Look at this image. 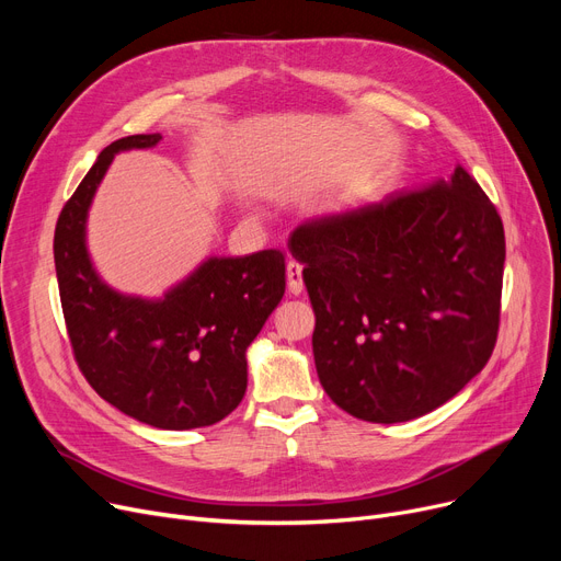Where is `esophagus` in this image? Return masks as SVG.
<instances>
[{
	"mask_svg": "<svg viewBox=\"0 0 561 561\" xmlns=\"http://www.w3.org/2000/svg\"><path fill=\"white\" fill-rule=\"evenodd\" d=\"M286 279H288V290L290 293H302V288H305V279H302V265L296 261V259H290L288 263H286Z\"/></svg>",
	"mask_w": 561,
	"mask_h": 561,
	"instance_id": "obj_1",
	"label": "esophagus"
}]
</instances>
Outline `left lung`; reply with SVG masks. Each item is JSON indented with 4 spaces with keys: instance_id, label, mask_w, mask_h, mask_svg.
Returning a JSON list of instances; mask_svg holds the SVG:
<instances>
[{
    "instance_id": "8db88e82",
    "label": "left lung",
    "mask_w": 561,
    "mask_h": 561,
    "mask_svg": "<svg viewBox=\"0 0 561 561\" xmlns=\"http://www.w3.org/2000/svg\"><path fill=\"white\" fill-rule=\"evenodd\" d=\"M288 250L305 263L320 385L350 416L419 419L486 366L505 229L463 165L448 182L305 222Z\"/></svg>"
}]
</instances>
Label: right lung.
<instances>
[{"mask_svg": "<svg viewBox=\"0 0 561 561\" xmlns=\"http://www.w3.org/2000/svg\"><path fill=\"white\" fill-rule=\"evenodd\" d=\"M159 134L113 140L66 202L54 265L75 362L100 398L159 430L222 421L248 389L245 350L286 288L282 250L214 256L163 300L111 290L85 252V214L113 154L154 147Z\"/></svg>", "mask_w": 561, "mask_h": 561, "instance_id": "obj_1", "label": "right lung"}]
</instances>
